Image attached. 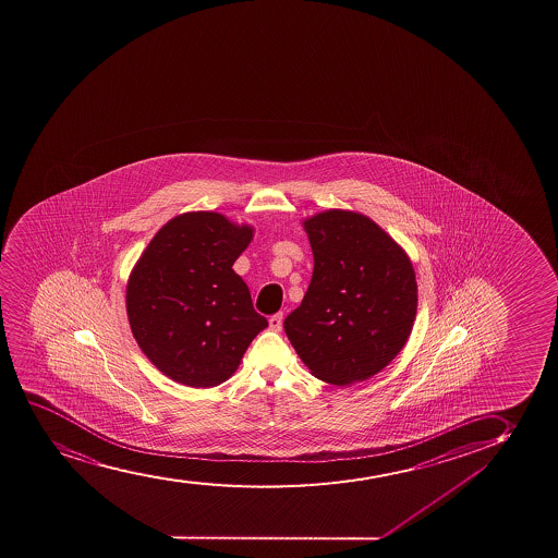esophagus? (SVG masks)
I'll list each match as a JSON object with an SVG mask.
<instances>
[{
    "instance_id": "esophagus-1",
    "label": "esophagus",
    "mask_w": 558,
    "mask_h": 558,
    "mask_svg": "<svg viewBox=\"0 0 558 558\" xmlns=\"http://www.w3.org/2000/svg\"><path fill=\"white\" fill-rule=\"evenodd\" d=\"M269 328L274 329V331H281L282 313H277V315L269 316Z\"/></svg>"
}]
</instances>
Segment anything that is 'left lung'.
Here are the masks:
<instances>
[{
	"label": "left lung",
	"instance_id": "obj_1",
	"mask_svg": "<svg viewBox=\"0 0 558 558\" xmlns=\"http://www.w3.org/2000/svg\"><path fill=\"white\" fill-rule=\"evenodd\" d=\"M315 269L284 331L311 373L336 386L362 383L409 341L416 274L404 248L373 219L326 209L303 221Z\"/></svg>",
	"mask_w": 558,
	"mask_h": 558
}]
</instances>
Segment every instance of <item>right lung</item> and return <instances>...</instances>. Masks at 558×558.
I'll list each match as a JSON object with an SVG mask.
<instances>
[{"label":"right lung","mask_w":558,"mask_h":558,"mask_svg":"<svg viewBox=\"0 0 558 558\" xmlns=\"http://www.w3.org/2000/svg\"><path fill=\"white\" fill-rule=\"evenodd\" d=\"M251 225L216 211H187L159 229L128 281V318L142 352L189 388L229 380L268 320L235 274Z\"/></svg>","instance_id":"obj_1"}]
</instances>
